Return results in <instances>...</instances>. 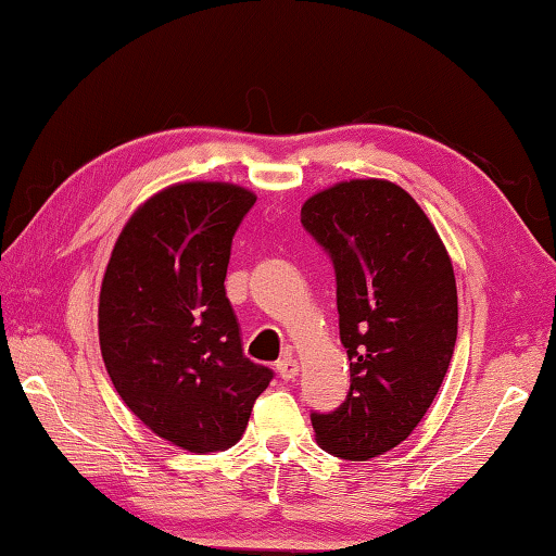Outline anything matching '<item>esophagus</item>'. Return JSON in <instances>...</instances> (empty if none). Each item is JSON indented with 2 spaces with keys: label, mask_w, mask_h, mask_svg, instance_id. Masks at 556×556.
Segmentation results:
<instances>
[{
  "label": "esophagus",
  "mask_w": 556,
  "mask_h": 556,
  "mask_svg": "<svg viewBox=\"0 0 556 556\" xmlns=\"http://www.w3.org/2000/svg\"><path fill=\"white\" fill-rule=\"evenodd\" d=\"M277 372H279L281 380H294L296 378V375H299V363L294 361V357H291V353H287L285 357H279Z\"/></svg>",
  "instance_id": "34e87169"
}]
</instances>
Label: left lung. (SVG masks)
I'll return each instance as SVG.
<instances>
[{
	"label": "left lung",
	"mask_w": 556,
	"mask_h": 556,
	"mask_svg": "<svg viewBox=\"0 0 556 556\" xmlns=\"http://www.w3.org/2000/svg\"><path fill=\"white\" fill-rule=\"evenodd\" d=\"M301 223L336 267L351 392L312 414L318 446L370 460L407 439L444 382L458 333L454 265L439 232L402 186L351 178L301 205Z\"/></svg>",
	"instance_id": "obj_1"
}]
</instances>
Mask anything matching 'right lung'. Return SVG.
<instances>
[{
  "mask_svg": "<svg viewBox=\"0 0 556 556\" xmlns=\"http://www.w3.org/2000/svg\"><path fill=\"white\" fill-rule=\"evenodd\" d=\"M257 195L238 184L166 186L129 215L100 287V353L122 402L191 454L235 446L271 370L242 355L225 296L230 244Z\"/></svg>",
  "mask_w": 556,
  "mask_h": 556,
  "instance_id": "obj_1",
  "label": "right lung"
}]
</instances>
